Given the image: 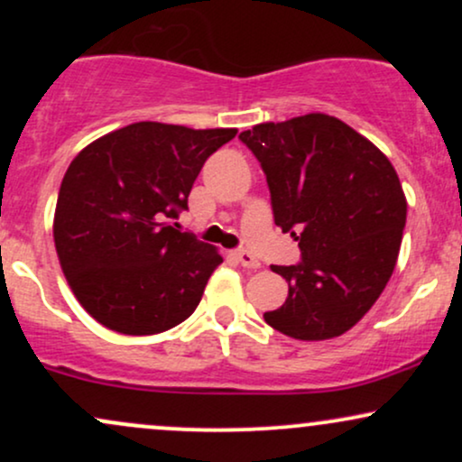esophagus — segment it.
<instances>
[{
    "mask_svg": "<svg viewBox=\"0 0 462 462\" xmlns=\"http://www.w3.org/2000/svg\"><path fill=\"white\" fill-rule=\"evenodd\" d=\"M235 256H236V261L243 264V267H247V269H258V267H261V261H258V258L254 256L252 252H247V249H236Z\"/></svg>",
    "mask_w": 462,
    "mask_h": 462,
    "instance_id": "esophagus-1",
    "label": "esophagus"
}]
</instances>
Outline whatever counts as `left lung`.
Segmentation results:
<instances>
[{
	"instance_id": "obj_1",
	"label": "left lung",
	"mask_w": 462,
	"mask_h": 462,
	"mask_svg": "<svg viewBox=\"0 0 462 462\" xmlns=\"http://www.w3.org/2000/svg\"><path fill=\"white\" fill-rule=\"evenodd\" d=\"M261 162L275 226L300 241L301 261L273 264L289 298L264 312L286 337L323 341L363 319L393 273L406 198L393 164L330 115L258 124L238 134Z\"/></svg>"
}]
</instances>
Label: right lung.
I'll use <instances>...</instances> for the list:
<instances>
[{"mask_svg": "<svg viewBox=\"0 0 462 462\" xmlns=\"http://www.w3.org/2000/svg\"><path fill=\"white\" fill-rule=\"evenodd\" d=\"M235 128L139 121L93 141L69 164L54 215L60 267L84 310L132 337L158 334L198 309L224 263L178 230L201 167Z\"/></svg>", "mask_w": 462, "mask_h": 462, "instance_id": "right-lung-1", "label": "right lung"}]
</instances>
